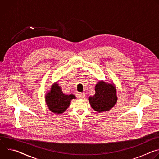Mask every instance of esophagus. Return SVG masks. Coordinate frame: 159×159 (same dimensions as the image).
<instances>
[{
    "instance_id": "34e87169",
    "label": "esophagus",
    "mask_w": 159,
    "mask_h": 159,
    "mask_svg": "<svg viewBox=\"0 0 159 159\" xmlns=\"http://www.w3.org/2000/svg\"><path fill=\"white\" fill-rule=\"evenodd\" d=\"M77 97L79 99H83L85 97V94L82 93H78L77 94Z\"/></svg>"
}]
</instances>
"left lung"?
<instances>
[{
    "label": "left lung",
    "mask_w": 159,
    "mask_h": 159,
    "mask_svg": "<svg viewBox=\"0 0 159 159\" xmlns=\"http://www.w3.org/2000/svg\"><path fill=\"white\" fill-rule=\"evenodd\" d=\"M95 90V95L89 98L90 104L94 110L101 112L110 110L115 106L118 98L116 89L112 84L99 82Z\"/></svg>",
    "instance_id": "obj_1"
}]
</instances>
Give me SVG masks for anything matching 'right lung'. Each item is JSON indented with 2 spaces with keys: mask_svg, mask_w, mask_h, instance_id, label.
<instances>
[{
  "mask_svg": "<svg viewBox=\"0 0 159 159\" xmlns=\"http://www.w3.org/2000/svg\"><path fill=\"white\" fill-rule=\"evenodd\" d=\"M45 98L47 106L52 112L57 114H61L69 107L71 100L75 99V97L72 94H64L58 84H55Z\"/></svg>",
  "mask_w": 159,
  "mask_h": 159,
  "instance_id": "1",
  "label": "right lung"
}]
</instances>
